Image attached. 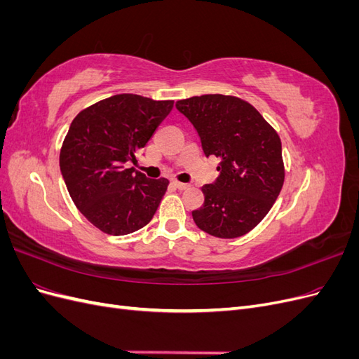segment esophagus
Listing matches in <instances>:
<instances>
[{"mask_svg": "<svg viewBox=\"0 0 359 359\" xmlns=\"http://www.w3.org/2000/svg\"><path fill=\"white\" fill-rule=\"evenodd\" d=\"M173 186H175L178 190H189L190 189V184H182L178 181H173Z\"/></svg>", "mask_w": 359, "mask_h": 359, "instance_id": "esophagus-1", "label": "esophagus"}]
</instances>
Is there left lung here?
Listing matches in <instances>:
<instances>
[{
	"mask_svg": "<svg viewBox=\"0 0 359 359\" xmlns=\"http://www.w3.org/2000/svg\"><path fill=\"white\" fill-rule=\"evenodd\" d=\"M175 106L198 132L203 154L220 158L219 177L202 187L205 202L191 212L194 223L217 238L245 235L262 222L283 186L278 135L236 97L206 94Z\"/></svg>",
	"mask_w": 359,
	"mask_h": 359,
	"instance_id": "8db88e82",
	"label": "left lung"
}]
</instances>
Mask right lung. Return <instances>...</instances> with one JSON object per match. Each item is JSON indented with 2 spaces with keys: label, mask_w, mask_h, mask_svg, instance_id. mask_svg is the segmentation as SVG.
<instances>
[{
  "label": "right lung",
  "mask_w": 359,
  "mask_h": 359,
  "mask_svg": "<svg viewBox=\"0 0 359 359\" xmlns=\"http://www.w3.org/2000/svg\"><path fill=\"white\" fill-rule=\"evenodd\" d=\"M173 102L116 94L78 114L64 139L60 169L76 208L109 235L121 236L147 226L169 181L126 169L137 161Z\"/></svg>",
  "instance_id": "add662e5"
}]
</instances>
